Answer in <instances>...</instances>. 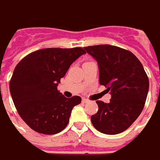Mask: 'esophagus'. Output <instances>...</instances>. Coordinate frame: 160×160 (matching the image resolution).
<instances>
[{
	"label": "esophagus",
	"mask_w": 160,
	"mask_h": 160,
	"mask_svg": "<svg viewBox=\"0 0 160 160\" xmlns=\"http://www.w3.org/2000/svg\"><path fill=\"white\" fill-rule=\"evenodd\" d=\"M89 102V100L88 99H86V98H83L82 99V102H84V103H86V102Z\"/></svg>",
	"instance_id": "1"
}]
</instances>
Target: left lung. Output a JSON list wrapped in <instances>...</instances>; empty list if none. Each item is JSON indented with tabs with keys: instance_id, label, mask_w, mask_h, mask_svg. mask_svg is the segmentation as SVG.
Segmentation results:
<instances>
[{
	"instance_id": "left-lung-1",
	"label": "left lung",
	"mask_w": 160,
	"mask_h": 160,
	"mask_svg": "<svg viewBox=\"0 0 160 160\" xmlns=\"http://www.w3.org/2000/svg\"><path fill=\"white\" fill-rule=\"evenodd\" d=\"M97 61L99 82L107 88L110 102L97 101L98 112L91 116L95 128L106 135L128 129L140 115L149 91L142 64L132 52L112 45L84 48Z\"/></svg>"
}]
</instances>
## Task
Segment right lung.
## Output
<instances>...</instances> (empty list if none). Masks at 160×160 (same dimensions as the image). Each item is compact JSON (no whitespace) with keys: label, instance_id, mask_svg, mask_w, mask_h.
Returning a JSON list of instances; mask_svg holds the SVG:
<instances>
[{"label":"right lung","instance_id":"add662e5","mask_svg":"<svg viewBox=\"0 0 160 160\" xmlns=\"http://www.w3.org/2000/svg\"><path fill=\"white\" fill-rule=\"evenodd\" d=\"M85 53L82 48H43L17 64L9 91L20 117L32 129L55 135L66 128L72 108L81 98L64 97L58 90V83L71 64Z\"/></svg>","mask_w":160,"mask_h":160}]
</instances>
